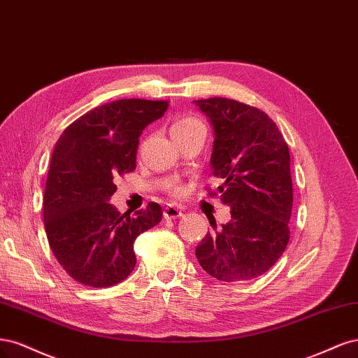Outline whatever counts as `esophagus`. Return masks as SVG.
Instances as JSON below:
<instances>
[{
	"mask_svg": "<svg viewBox=\"0 0 358 358\" xmlns=\"http://www.w3.org/2000/svg\"><path fill=\"white\" fill-rule=\"evenodd\" d=\"M182 214H184V208L178 205H168L164 210L165 218H177V217H181Z\"/></svg>",
	"mask_w": 358,
	"mask_h": 358,
	"instance_id": "obj_1",
	"label": "esophagus"
}]
</instances>
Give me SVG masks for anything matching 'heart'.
Instances as JSON below:
<instances>
[{
  "instance_id": "b5f03b06",
  "label": "heart",
  "mask_w": 358,
  "mask_h": 358,
  "mask_svg": "<svg viewBox=\"0 0 358 358\" xmlns=\"http://www.w3.org/2000/svg\"><path fill=\"white\" fill-rule=\"evenodd\" d=\"M201 122L196 120L193 117H182L180 120H177L174 124H172V131L176 129H186V128H192L194 124H199Z\"/></svg>"
}]
</instances>
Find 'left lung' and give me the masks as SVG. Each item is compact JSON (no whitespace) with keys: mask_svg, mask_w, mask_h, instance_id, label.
I'll return each mask as SVG.
<instances>
[{"mask_svg":"<svg viewBox=\"0 0 358 358\" xmlns=\"http://www.w3.org/2000/svg\"><path fill=\"white\" fill-rule=\"evenodd\" d=\"M213 128L211 174L223 182L230 220L196 247L202 269L224 282L268 272L288 244L293 208L290 153L266 113L227 98L193 101ZM211 223V222H210Z\"/></svg>","mask_w":358,"mask_h":358,"instance_id":"8db88e82","label":"left lung"}]
</instances>
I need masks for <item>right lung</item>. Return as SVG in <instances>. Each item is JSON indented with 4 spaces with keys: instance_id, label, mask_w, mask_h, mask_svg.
<instances>
[{
    "instance_id": "1",
    "label": "right lung",
    "mask_w": 358,
    "mask_h": 358,
    "mask_svg": "<svg viewBox=\"0 0 358 358\" xmlns=\"http://www.w3.org/2000/svg\"><path fill=\"white\" fill-rule=\"evenodd\" d=\"M168 101L119 99L78 117L57 140L45 181L43 215L56 260L77 282L111 287L135 268L136 236L162 220L150 202L135 217L110 203L113 178L135 169L140 136Z\"/></svg>"
}]
</instances>
